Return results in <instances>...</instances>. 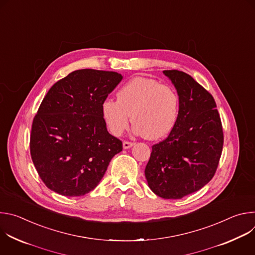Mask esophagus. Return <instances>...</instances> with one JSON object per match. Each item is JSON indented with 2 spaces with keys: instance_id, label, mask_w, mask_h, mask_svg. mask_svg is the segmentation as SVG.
<instances>
[{
  "instance_id": "1",
  "label": "esophagus",
  "mask_w": 255,
  "mask_h": 255,
  "mask_svg": "<svg viewBox=\"0 0 255 255\" xmlns=\"http://www.w3.org/2000/svg\"><path fill=\"white\" fill-rule=\"evenodd\" d=\"M133 145H134V142H130V141H124V142H123V147H124L125 149L132 147Z\"/></svg>"
}]
</instances>
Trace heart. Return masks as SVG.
<instances>
[{
    "label": "heart",
    "instance_id": "heart-1",
    "mask_svg": "<svg viewBox=\"0 0 255 255\" xmlns=\"http://www.w3.org/2000/svg\"><path fill=\"white\" fill-rule=\"evenodd\" d=\"M117 98L105 100L102 106L112 134L118 136L127 128L130 115L133 131L148 140L159 139L172 129L178 112V97L171 87L137 77L119 90Z\"/></svg>",
    "mask_w": 255,
    "mask_h": 255
}]
</instances>
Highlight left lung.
<instances>
[{
  "mask_svg": "<svg viewBox=\"0 0 255 255\" xmlns=\"http://www.w3.org/2000/svg\"><path fill=\"white\" fill-rule=\"evenodd\" d=\"M174 85L178 115L168 136L152 146L145 177L163 199L193 194L214 176L222 154L224 134L213 96L190 75L163 70Z\"/></svg>",
  "mask_w": 255,
  "mask_h": 255,
  "instance_id": "8db88e82",
  "label": "left lung"
}]
</instances>
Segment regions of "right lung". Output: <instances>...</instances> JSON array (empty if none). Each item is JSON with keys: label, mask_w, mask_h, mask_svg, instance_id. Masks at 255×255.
I'll return each instance as SVG.
<instances>
[{"label": "right lung", "mask_w": 255, "mask_h": 255, "mask_svg": "<svg viewBox=\"0 0 255 255\" xmlns=\"http://www.w3.org/2000/svg\"><path fill=\"white\" fill-rule=\"evenodd\" d=\"M123 77L116 71L79 69L56 82L35 115L30 153L51 191L80 197L93 191L122 141L108 132L102 106Z\"/></svg>", "instance_id": "add662e5"}]
</instances>
